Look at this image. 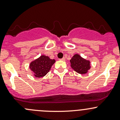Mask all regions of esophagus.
<instances>
[{
	"label": "esophagus",
	"mask_w": 120,
	"mask_h": 120,
	"mask_svg": "<svg viewBox=\"0 0 120 120\" xmlns=\"http://www.w3.org/2000/svg\"><path fill=\"white\" fill-rule=\"evenodd\" d=\"M60 60H64V61H65V58H62V59H60Z\"/></svg>",
	"instance_id": "obj_1"
}]
</instances>
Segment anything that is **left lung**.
Segmentation results:
<instances>
[{"label":"left lung","instance_id":"1","mask_svg":"<svg viewBox=\"0 0 120 120\" xmlns=\"http://www.w3.org/2000/svg\"><path fill=\"white\" fill-rule=\"evenodd\" d=\"M70 61L72 69L79 74H86L90 69V62L82 58L78 54L74 55Z\"/></svg>","mask_w":120,"mask_h":120}]
</instances>
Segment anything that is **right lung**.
Segmentation results:
<instances>
[{
	"label": "right lung",
	"mask_w": 120,
	"mask_h": 120,
	"mask_svg": "<svg viewBox=\"0 0 120 120\" xmlns=\"http://www.w3.org/2000/svg\"><path fill=\"white\" fill-rule=\"evenodd\" d=\"M55 62L54 60H51L49 56L41 55L31 63L30 69L33 71L35 77L41 78L46 75Z\"/></svg>",
	"instance_id": "1"
}]
</instances>
